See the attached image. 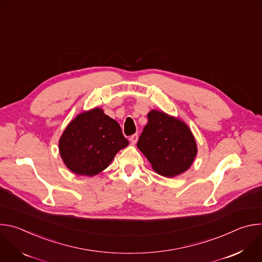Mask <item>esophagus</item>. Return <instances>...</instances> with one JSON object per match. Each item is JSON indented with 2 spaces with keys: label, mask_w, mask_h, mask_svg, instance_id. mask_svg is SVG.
Wrapping results in <instances>:
<instances>
[{
  "label": "esophagus",
  "mask_w": 262,
  "mask_h": 262,
  "mask_svg": "<svg viewBox=\"0 0 262 262\" xmlns=\"http://www.w3.org/2000/svg\"><path fill=\"white\" fill-rule=\"evenodd\" d=\"M138 139H139V136H138L137 134H135V135H133V136L129 138V141H130L132 144H136V143L138 142Z\"/></svg>",
  "instance_id": "obj_1"
}]
</instances>
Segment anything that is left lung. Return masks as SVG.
Segmentation results:
<instances>
[{
  "instance_id": "1",
  "label": "left lung",
  "mask_w": 262,
  "mask_h": 262,
  "mask_svg": "<svg viewBox=\"0 0 262 262\" xmlns=\"http://www.w3.org/2000/svg\"><path fill=\"white\" fill-rule=\"evenodd\" d=\"M147 117L137 147L158 174L165 177L182 174L198 152L192 130L179 118L162 111L151 110Z\"/></svg>"
}]
</instances>
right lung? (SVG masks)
I'll return each mask as SVG.
<instances>
[{"label":"right lung","instance_id":"1","mask_svg":"<svg viewBox=\"0 0 262 262\" xmlns=\"http://www.w3.org/2000/svg\"><path fill=\"white\" fill-rule=\"evenodd\" d=\"M128 144L119 123L105 115L102 108L94 107L69 122L59 140V152L72 173L94 176Z\"/></svg>","mask_w":262,"mask_h":262}]
</instances>
